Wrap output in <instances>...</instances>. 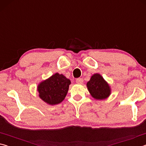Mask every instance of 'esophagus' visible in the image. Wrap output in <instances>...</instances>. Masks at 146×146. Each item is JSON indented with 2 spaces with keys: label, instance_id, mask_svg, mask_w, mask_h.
I'll use <instances>...</instances> for the list:
<instances>
[{
  "label": "esophagus",
  "instance_id": "esophagus-1",
  "mask_svg": "<svg viewBox=\"0 0 146 146\" xmlns=\"http://www.w3.org/2000/svg\"><path fill=\"white\" fill-rule=\"evenodd\" d=\"M76 84H82L84 82V80L82 78H78L76 80Z\"/></svg>",
  "mask_w": 146,
  "mask_h": 146
}]
</instances>
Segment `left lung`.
<instances>
[{
	"instance_id": "obj_1",
	"label": "left lung",
	"mask_w": 146,
	"mask_h": 146,
	"mask_svg": "<svg viewBox=\"0 0 146 146\" xmlns=\"http://www.w3.org/2000/svg\"><path fill=\"white\" fill-rule=\"evenodd\" d=\"M86 86L91 97L96 100H105L111 94L110 84L99 73L93 74Z\"/></svg>"
}]
</instances>
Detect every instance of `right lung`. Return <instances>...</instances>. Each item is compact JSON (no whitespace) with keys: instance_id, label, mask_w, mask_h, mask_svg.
Masks as SVG:
<instances>
[{"instance_id":"right-lung-1","label":"right lung","mask_w":146,"mask_h":146,"mask_svg":"<svg viewBox=\"0 0 146 146\" xmlns=\"http://www.w3.org/2000/svg\"><path fill=\"white\" fill-rule=\"evenodd\" d=\"M71 84L70 79L62 74L56 73L38 84V97L50 106L60 104L65 98Z\"/></svg>"}]
</instances>
